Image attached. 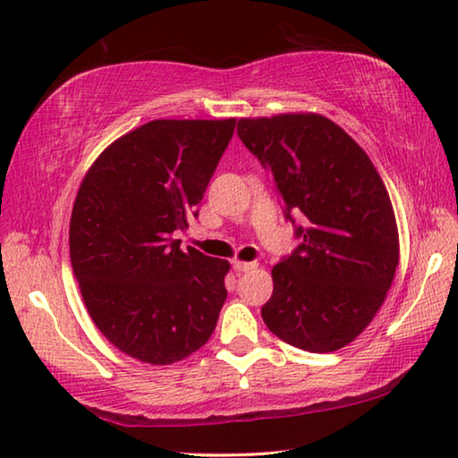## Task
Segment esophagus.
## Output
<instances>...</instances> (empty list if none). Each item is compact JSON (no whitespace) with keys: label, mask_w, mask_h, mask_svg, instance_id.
Masks as SVG:
<instances>
[{"label":"esophagus","mask_w":458,"mask_h":458,"mask_svg":"<svg viewBox=\"0 0 458 458\" xmlns=\"http://www.w3.org/2000/svg\"><path fill=\"white\" fill-rule=\"evenodd\" d=\"M259 265L257 262H244V260H234L232 262V268L236 270V273H248V270H252V268H257Z\"/></svg>","instance_id":"1"}]
</instances>
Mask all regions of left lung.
Listing matches in <instances>:
<instances>
[{"instance_id":"1","label":"left lung","mask_w":458,"mask_h":458,"mask_svg":"<svg viewBox=\"0 0 458 458\" xmlns=\"http://www.w3.org/2000/svg\"><path fill=\"white\" fill-rule=\"evenodd\" d=\"M238 137L276 183L301 244L273 267L267 327L311 353L345 347L374 319L396 275V216L368 153L327 117L240 119Z\"/></svg>"}]
</instances>
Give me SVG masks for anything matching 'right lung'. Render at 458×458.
Wrapping results in <instances>:
<instances>
[{"mask_svg": "<svg viewBox=\"0 0 458 458\" xmlns=\"http://www.w3.org/2000/svg\"><path fill=\"white\" fill-rule=\"evenodd\" d=\"M236 119H157L119 137L84 175L71 216V262L84 305L123 353L175 363L210 339L228 260L188 246L190 226Z\"/></svg>", "mask_w": 458, "mask_h": 458, "instance_id": "1", "label": "right lung"}]
</instances>
